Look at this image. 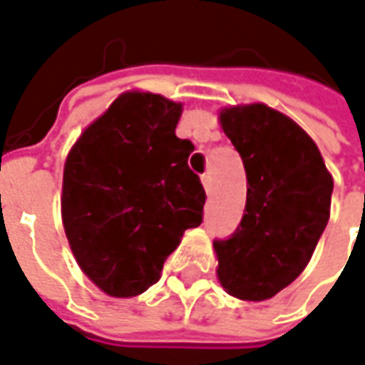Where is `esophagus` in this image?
Returning <instances> with one entry per match:
<instances>
[{"label": "esophagus", "instance_id": "esophagus-1", "mask_svg": "<svg viewBox=\"0 0 365 365\" xmlns=\"http://www.w3.org/2000/svg\"><path fill=\"white\" fill-rule=\"evenodd\" d=\"M200 180H202V187H205V190H207V195H211L212 192V178L209 173H205L202 177H200Z\"/></svg>", "mask_w": 365, "mask_h": 365}]
</instances>
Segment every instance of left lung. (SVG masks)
Here are the masks:
<instances>
[{
  "instance_id": "1",
  "label": "left lung",
  "mask_w": 365,
  "mask_h": 365,
  "mask_svg": "<svg viewBox=\"0 0 365 365\" xmlns=\"http://www.w3.org/2000/svg\"><path fill=\"white\" fill-rule=\"evenodd\" d=\"M219 124L243 158L245 215L215 241L217 279L229 295L265 302L299 277L329 221L334 178L314 138L263 102L219 110Z\"/></svg>"
}]
</instances>
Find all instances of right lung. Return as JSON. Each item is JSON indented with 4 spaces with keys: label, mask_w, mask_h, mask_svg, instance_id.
I'll use <instances>...</instances> for the list:
<instances>
[{
    "label": "right lung",
    "mask_w": 365,
    "mask_h": 365,
    "mask_svg": "<svg viewBox=\"0 0 365 365\" xmlns=\"http://www.w3.org/2000/svg\"><path fill=\"white\" fill-rule=\"evenodd\" d=\"M182 104L122 92L66 156L62 222L76 263L110 297H136L156 281L187 229L202 222L205 188L177 130Z\"/></svg>",
    "instance_id": "1"
}]
</instances>
